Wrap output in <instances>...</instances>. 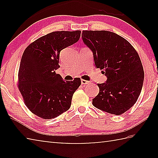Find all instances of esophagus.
<instances>
[{"label":"esophagus","instance_id":"obj_1","mask_svg":"<svg viewBox=\"0 0 158 158\" xmlns=\"http://www.w3.org/2000/svg\"><path fill=\"white\" fill-rule=\"evenodd\" d=\"M81 84H88L90 83V81H86V80H84V79H81Z\"/></svg>","mask_w":158,"mask_h":158}]
</instances>
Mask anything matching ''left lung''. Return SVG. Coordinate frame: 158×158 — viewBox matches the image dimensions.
Wrapping results in <instances>:
<instances>
[{
	"label": "left lung",
	"mask_w": 158,
	"mask_h": 158,
	"mask_svg": "<svg viewBox=\"0 0 158 158\" xmlns=\"http://www.w3.org/2000/svg\"><path fill=\"white\" fill-rule=\"evenodd\" d=\"M84 43L92 51L95 65L106 81L98 84V95L93 105L100 110L121 115L137 102L143 86L144 72L137 51L113 32L84 31Z\"/></svg>",
	"instance_id": "left-lung-1"
}]
</instances>
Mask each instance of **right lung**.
Instances as JSON below:
<instances>
[{"label": "right lung", "mask_w": 158, "mask_h": 158, "mask_svg": "<svg viewBox=\"0 0 158 158\" xmlns=\"http://www.w3.org/2000/svg\"><path fill=\"white\" fill-rule=\"evenodd\" d=\"M81 31H56L40 37L26 47L19 70V89L32 113L52 119L70 108L81 79L65 81L56 70L60 52L79 40Z\"/></svg>", "instance_id": "obj_1"}]
</instances>
